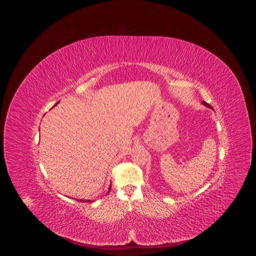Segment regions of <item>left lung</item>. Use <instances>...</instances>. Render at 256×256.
<instances>
[{"mask_svg": "<svg viewBox=\"0 0 256 256\" xmlns=\"http://www.w3.org/2000/svg\"><path fill=\"white\" fill-rule=\"evenodd\" d=\"M202 104H204V106H206L207 108H212V106L209 104H207L206 102H202Z\"/></svg>", "mask_w": 256, "mask_h": 256, "instance_id": "8db88e82", "label": "left lung"}]
</instances>
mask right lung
Masks as SVG:
<instances>
[{
    "instance_id": "obj_1",
    "label": "right lung",
    "mask_w": 256,
    "mask_h": 256,
    "mask_svg": "<svg viewBox=\"0 0 256 256\" xmlns=\"http://www.w3.org/2000/svg\"><path fill=\"white\" fill-rule=\"evenodd\" d=\"M58 102H56V104H54V106H56V104H58ZM80 202H90V200H80Z\"/></svg>"
}]
</instances>
